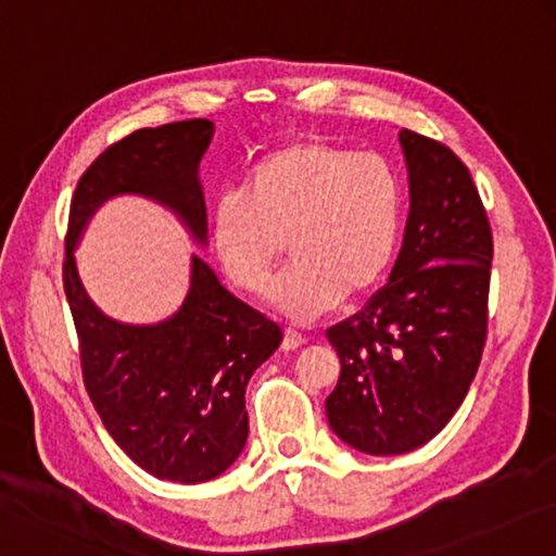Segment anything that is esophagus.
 Masks as SVG:
<instances>
[{
	"label": "esophagus",
	"instance_id": "obj_1",
	"mask_svg": "<svg viewBox=\"0 0 556 556\" xmlns=\"http://www.w3.org/2000/svg\"><path fill=\"white\" fill-rule=\"evenodd\" d=\"M303 344H305V337L300 334L298 329L286 327V332H283V349H286V352H293V349L303 346Z\"/></svg>",
	"mask_w": 556,
	"mask_h": 556
}]
</instances>
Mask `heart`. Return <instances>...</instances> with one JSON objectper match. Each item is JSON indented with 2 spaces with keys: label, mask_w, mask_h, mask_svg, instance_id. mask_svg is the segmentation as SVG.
Returning a JSON list of instances; mask_svg holds the SVG:
<instances>
[{
  "label": "heart",
  "mask_w": 556,
  "mask_h": 556,
  "mask_svg": "<svg viewBox=\"0 0 556 556\" xmlns=\"http://www.w3.org/2000/svg\"><path fill=\"white\" fill-rule=\"evenodd\" d=\"M207 231L224 276L249 295L268 288L286 243L293 266L273 300L313 319L383 278L401 231V185L383 155L305 136L258 159L239 194L214 204Z\"/></svg>",
  "instance_id": "1"
}]
</instances>
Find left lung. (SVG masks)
<instances>
[{"label": "left lung", "instance_id": "8db88e82", "mask_svg": "<svg viewBox=\"0 0 556 556\" xmlns=\"http://www.w3.org/2000/svg\"><path fill=\"white\" fill-rule=\"evenodd\" d=\"M410 178L403 249L378 293L327 329L342 374L325 401L354 450L413 452L469 393L489 332L493 233L471 173L450 146L401 131Z\"/></svg>", "mask_w": 556, "mask_h": 556}]
</instances>
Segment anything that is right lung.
I'll list each match as a JSON object with an SVG mask.
<instances>
[{"label": "right lung", "mask_w": 556, "mask_h": 556, "mask_svg": "<svg viewBox=\"0 0 556 556\" xmlns=\"http://www.w3.org/2000/svg\"><path fill=\"white\" fill-rule=\"evenodd\" d=\"M210 119L139 129L97 155L77 180L65 233L63 288L71 305L87 395L112 440L155 479L210 481L237 462L249 437L247 383L283 332L241 303L192 256L190 293L159 325L114 323L87 298L73 249L106 198L136 192L165 204L207 241L198 168Z\"/></svg>", "instance_id": "obj_1"}]
</instances>
